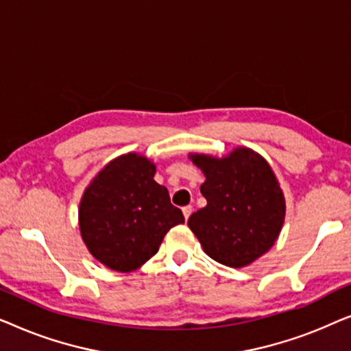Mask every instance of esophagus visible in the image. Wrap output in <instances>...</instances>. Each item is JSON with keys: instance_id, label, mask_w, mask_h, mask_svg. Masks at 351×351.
Masks as SVG:
<instances>
[{"instance_id": "obj_1", "label": "esophagus", "mask_w": 351, "mask_h": 351, "mask_svg": "<svg viewBox=\"0 0 351 351\" xmlns=\"http://www.w3.org/2000/svg\"><path fill=\"white\" fill-rule=\"evenodd\" d=\"M191 210H193V208H191V206H184V208H182V213H184L185 220L191 215Z\"/></svg>"}]
</instances>
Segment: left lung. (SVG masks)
<instances>
[{"label": "left lung", "mask_w": 351, "mask_h": 351, "mask_svg": "<svg viewBox=\"0 0 351 351\" xmlns=\"http://www.w3.org/2000/svg\"><path fill=\"white\" fill-rule=\"evenodd\" d=\"M206 180L208 201L190 215L189 227L203 251L222 265H251L271 249L285 223L286 199L275 172L263 156L246 147L222 158L190 153Z\"/></svg>", "instance_id": "obj_1"}]
</instances>
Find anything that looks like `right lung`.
Listing matches in <instances>:
<instances>
[{
  "label": "right lung",
  "instance_id": "obj_1",
  "mask_svg": "<svg viewBox=\"0 0 351 351\" xmlns=\"http://www.w3.org/2000/svg\"><path fill=\"white\" fill-rule=\"evenodd\" d=\"M155 174L156 165L147 156L126 153L107 162L81 196V238L110 270L141 268L158 252L165 234L185 222Z\"/></svg>",
  "mask_w": 351,
  "mask_h": 351
}]
</instances>
